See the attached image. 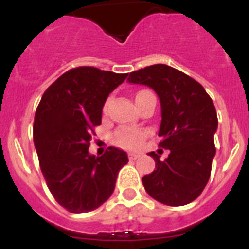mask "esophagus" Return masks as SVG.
<instances>
[{
  "label": "esophagus",
  "instance_id": "34e87169",
  "mask_svg": "<svg viewBox=\"0 0 249 249\" xmlns=\"http://www.w3.org/2000/svg\"><path fill=\"white\" fill-rule=\"evenodd\" d=\"M128 156H129V159H130V160H136V159H138V158H140V154H137V152H130Z\"/></svg>",
  "mask_w": 249,
  "mask_h": 249
}]
</instances>
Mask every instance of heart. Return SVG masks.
Listing matches in <instances>:
<instances>
[{"label":"heart","mask_w":249,"mask_h":249,"mask_svg":"<svg viewBox=\"0 0 249 249\" xmlns=\"http://www.w3.org/2000/svg\"><path fill=\"white\" fill-rule=\"evenodd\" d=\"M138 94H137V95H138ZM143 137H144V133L141 132V130L123 128V129H120V130H117L116 142L120 144V146H124V147L134 148V147H138V146H140L141 142H142V140H143Z\"/></svg>","instance_id":"1"}]
</instances>
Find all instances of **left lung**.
<instances>
[{
    "label": "left lung",
    "mask_w": 249,
    "mask_h": 249,
    "mask_svg": "<svg viewBox=\"0 0 249 249\" xmlns=\"http://www.w3.org/2000/svg\"><path fill=\"white\" fill-rule=\"evenodd\" d=\"M130 84L151 88L159 97L160 147L169 150L165 160L155 152L156 169L142 178L144 190L159 203L179 207L195 200L211 176L216 155L218 126L212 99L200 84L166 64H154L132 72Z\"/></svg>",
    "instance_id": "8db88e82"
}]
</instances>
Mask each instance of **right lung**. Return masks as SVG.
<instances>
[{
  "label": "right lung",
  "mask_w": 249,
  "mask_h": 249,
  "mask_svg": "<svg viewBox=\"0 0 249 249\" xmlns=\"http://www.w3.org/2000/svg\"><path fill=\"white\" fill-rule=\"evenodd\" d=\"M126 77L94 67L73 68L41 98L33 124L35 147L50 193L70 212H90L108 200L119 170L129 161L116 147L102 156L89 152L106 99Z\"/></svg>",
  "instance_id": "obj_1"
}]
</instances>
